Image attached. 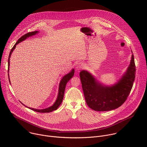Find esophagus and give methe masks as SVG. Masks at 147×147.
I'll return each instance as SVG.
<instances>
[{"label": "esophagus", "mask_w": 147, "mask_h": 147, "mask_svg": "<svg viewBox=\"0 0 147 147\" xmlns=\"http://www.w3.org/2000/svg\"><path fill=\"white\" fill-rule=\"evenodd\" d=\"M83 67V65L82 63H77V66H76V69L77 70H81L82 68Z\"/></svg>", "instance_id": "esophagus-1"}]
</instances>
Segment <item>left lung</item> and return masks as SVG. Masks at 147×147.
I'll use <instances>...</instances> for the list:
<instances>
[{"label":"left lung","instance_id":"1","mask_svg":"<svg viewBox=\"0 0 147 147\" xmlns=\"http://www.w3.org/2000/svg\"><path fill=\"white\" fill-rule=\"evenodd\" d=\"M135 74L133 55L126 71L118 82L112 86L102 84L88 71L82 70L80 73V77L88 106L94 111L99 112L112 111L120 107L130 93Z\"/></svg>","mask_w":147,"mask_h":147}]
</instances>
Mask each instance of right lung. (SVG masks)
<instances>
[{"instance_id":"obj_1","label":"right lung","mask_w":147,"mask_h":147,"mask_svg":"<svg viewBox=\"0 0 147 147\" xmlns=\"http://www.w3.org/2000/svg\"><path fill=\"white\" fill-rule=\"evenodd\" d=\"M38 32V31H33V32H28L26 34L24 35L23 36H22L21 38H20L18 39V40L17 41V42L15 44V45H14V47L12 48V49H11L10 53H9V59H8V72L9 71V66H10V58L11 55V53L13 52V51H14V49H15V48L16 47V45L19 44L21 42H22L23 40H24L26 39H27V38L33 36L34 35H35L36 34H37ZM74 74V70L73 69L69 73L67 74L66 75H65L62 78V79L61 80L60 84H59V93H58V95H57V99L56 100L55 102L53 103V105L52 106L47 108L46 109H34V108H31L28 107L29 109L37 112H39V113H49V112H51L53 111H56L58 107L60 106V105L63 99V96H64V93H65V88H66V84L67 83V82L73 77ZM8 76H9V73H8ZM9 82L10 83V79H9ZM23 105H24L23 103H22ZM25 107H27V106L24 105ZM28 108V107H27Z\"/></svg>"}]
</instances>
